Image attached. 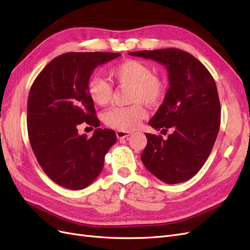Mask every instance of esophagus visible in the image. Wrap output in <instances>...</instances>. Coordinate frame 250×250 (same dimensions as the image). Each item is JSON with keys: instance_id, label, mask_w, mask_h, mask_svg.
Here are the masks:
<instances>
[{"instance_id": "34e87169", "label": "esophagus", "mask_w": 250, "mask_h": 250, "mask_svg": "<svg viewBox=\"0 0 250 250\" xmlns=\"http://www.w3.org/2000/svg\"><path fill=\"white\" fill-rule=\"evenodd\" d=\"M117 137L119 140H122V139H127L128 137H130L131 132L129 131H122V130H117Z\"/></svg>"}]
</instances>
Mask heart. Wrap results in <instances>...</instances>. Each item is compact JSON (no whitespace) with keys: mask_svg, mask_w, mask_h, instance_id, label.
Here are the masks:
<instances>
[{"mask_svg":"<svg viewBox=\"0 0 250 250\" xmlns=\"http://www.w3.org/2000/svg\"><path fill=\"white\" fill-rule=\"evenodd\" d=\"M110 76L121 85L130 86L128 106L111 107L103 113V121L107 126L122 131L137 129L142 120L147 117V110L143 103L154 107L164 100L167 86L165 80L154 75L151 67L145 62L128 59L110 69ZM90 100L98 105H106L112 95L109 83L99 77L90 78L86 84Z\"/></svg>","mask_w":250,"mask_h":250,"instance_id":"obj_1","label":"heart"}]
</instances>
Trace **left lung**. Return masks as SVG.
I'll list each match as a JSON object with an SVG mask.
<instances>
[{
    "mask_svg": "<svg viewBox=\"0 0 250 250\" xmlns=\"http://www.w3.org/2000/svg\"><path fill=\"white\" fill-rule=\"evenodd\" d=\"M165 65L169 88L149 125L163 134L145 133L147 146L141 155L146 169L166 184L192 178L208 160L220 127L221 109L216 82L190 53L179 49L130 52Z\"/></svg>",
    "mask_w": 250,
    "mask_h": 250,
    "instance_id": "left-lung-1",
    "label": "left lung"
}]
</instances>
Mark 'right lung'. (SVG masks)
Here are the masks:
<instances>
[{
    "mask_svg": "<svg viewBox=\"0 0 250 250\" xmlns=\"http://www.w3.org/2000/svg\"><path fill=\"white\" fill-rule=\"evenodd\" d=\"M120 53L69 52L50 62L30 89L27 106L29 140L47 175L71 190H82L101 173L116 132L102 129L86 84L98 65ZM83 122L97 128L92 138L79 135Z\"/></svg>",
    "mask_w": 250,
    "mask_h": 250,
    "instance_id": "right-lung-1",
    "label": "right lung"
}]
</instances>
